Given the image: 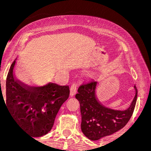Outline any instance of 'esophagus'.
Instances as JSON below:
<instances>
[{
  "instance_id": "34e87169",
  "label": "esophagus",
  "mask_w": 151,
  "mask_h": 151,
  "mask_svg": "<svg viewBox=\"0 0 151 151\" xmlns=\"http://www.w3.org/2000/svg\"><path fill=\"white\" fill-rule=\"evenodd\" d=\"M77 84H72V86L70 87V96H73L76 93H77Z\"/></svg>"
}]
</instances>
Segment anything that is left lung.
<instances>
[{
	"label": "left lung",
	"instance_id": "1",
	"mask_svg": "<svg viewBox=\"0 0 151 151\" xmlns=\"http://www.w3.org/2000/svg\"><path fill=\"white\" fill-rule=\"evenodd\" d=\"M97 84L94 80L84 82L75 96L80 104L81 131L91 141H97L123 129L132 116L138 95L134 85L135 96L129 108L125 111L114 110L98 101L96 96Z\"/></svg>",
	"mask_w": 151,
	"mask_h": 151
}]
</instances>
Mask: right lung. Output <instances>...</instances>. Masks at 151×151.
<instances>
[{
    "label": "right lung",
    "mask_w": 151,
    "mask_h": 151,
    "mask_svg": "<svg viewBox=\"0 0 151 151\" xmlns=\"http://www.w3.org/2000/svg\"><path fill=\"white\" fill-rule=\"evenodd\" d=\"M15 60L6 79V105L13 120L32 137H40L52 129L61 106L70 95L69 86L48 83L27 85L16 79Z\"/></svg>",
    "instance_id": "1"
}]
</instances>
